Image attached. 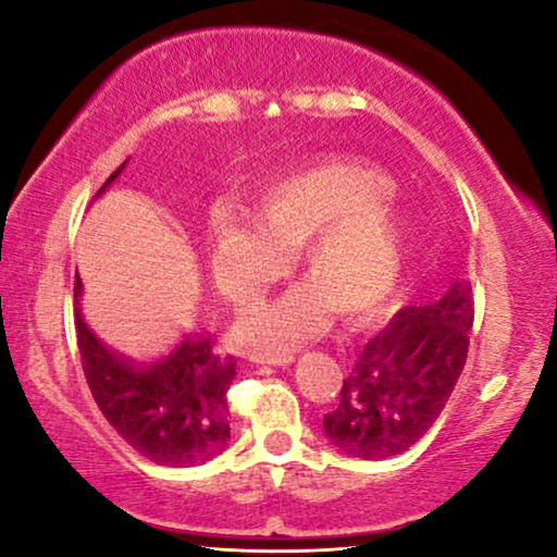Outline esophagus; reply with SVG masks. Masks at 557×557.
<instances>
[{"instance_id":"34e87169","label":"esophagus","mask_w":557,"mask_h":557,"mask_svg":"<svg viewBox=\"0 0 557 557\" xmlns=\"http://www.w3.org/2000/svg\"><path fill=\"white\" fill-rule=\"evenodd\" d=\"M250 360L258 364H288L294 362L292 352H276V349H261V352L250 355Z\"/></svg>"}]
</instances>
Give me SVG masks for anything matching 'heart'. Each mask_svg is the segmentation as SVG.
I'll list each match as a JSON object with an SVG mask.
<instances>
[{"instance_id":"b5f03b06","label":"heart","mask_w":557,"mask_h":557,"mask_svg":"<svg viewBox=\"0 0 557 557\" xmlns=\"http://www.w3.org/2000/svg\"><path fill=\"white\" fill-rule=\"evenodd\" d=\"M393 182L355 159H324L263 189L261 208L223 200L210 215V269L227 299L248 304L292 265L309 278L246 309L235 334L248 345H288L322 332L334 309L375 314L400 284L408 231Z\"/></svg>"}]
</instances>
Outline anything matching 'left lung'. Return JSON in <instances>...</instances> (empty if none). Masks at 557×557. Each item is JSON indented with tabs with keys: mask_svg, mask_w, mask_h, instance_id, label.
I'll return each mask as SVG.
<instances>
[{
	"mask_svg": "<svg viewBox=\"0 0 557 557\" xmlns=\"http://www.w3.org/2000/svg\"><path fill=\"white\" fill-rule=\"evenodd\" d=\"M474 301L454 284L429 307L400 309L342 380L324 433L360 459L408 451L436 423L467 364Z\"/></svg>",
	"mask_w": 557,
	"mask_h": 557,
	"instance_id": "1",
	"label": "left lung"
}]
</instances>
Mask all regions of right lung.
Masks as SVG:
<instances>
[{
  "label": "right lung",
  "mask_w": 557,
  "mask_h": 557,
  "mask_svg": "<svg viewBox=\"0 0 557 557\" xmlns=\"http://www.w3.org/2000/svg\"><path fill=\"white\" fill-rule=\"evenodd\" d=\"M78 294L81 278L75 276V299ZM75 332L90 395L128 446L162 467H195L225 451L231 438L227 387L235 377V360L215 352L210 334H185L170 352L136 362L111 352L88 330L78 309Z\"/></svg>",
  "instance_id": "right-lung-1"
}]
</instances>
